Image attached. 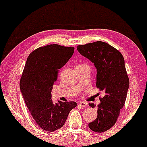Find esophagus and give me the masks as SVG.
<instances>
[{
	"mask_svg": "<svg viewBox=\"0 0 147 147\" xmlns=\"http://www.w3.org/2000/svg\"><path fill=\"white\" fill-rule=\"evenodd\" d=\"M78 105L81 107H86L87 106V103L85 102H80L78 103Z\"/></svg>",
	"mask_w": 147,
	"mask_h": 147,
	"instance_id": "obj_1",
	"label": "esophagus"
}]
</instances>
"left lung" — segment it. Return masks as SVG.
Returning <instances> with one entry per match:
<instances>
[{"mask_svg":"<svg viewBox=\"0 0 147 147\" xmlns=\"http://www.w3.org/2000/svg\"><path fill=\"white\" fill-rule=\"evenodd\" d=\"M77 49L94 64L97 70L96 86L105 93L98 105L97 118L88 123V127L96 133L107 131L117 121L129 88L123 56L115 48L101 41L79 45ZM89 105L95 107L93 103Z\"/></svg>","mask_w":147,"mask_h":147,"instance_id":"1","label":"left lung"}]
</instances>
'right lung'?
<instances>
[{
  "mask_svg": "<svg viewBox=\"0 0 147 147\" xmlns=\"http://www.w3.org/2000/svg\"><path fill=\"white\" fill-rule=\"evenodd\" d=\"M73 47L49 45L35 49L27 58L20 91L35 123L45 131L54 132L65 124L76 102H53L51 90L59 69L72 57Z\"/></svg>",
  "mask_w": 147,
  "mask_h": 147,
  "instance_id": "obj_1",
  "label": "right lung"
}]
</instances>
